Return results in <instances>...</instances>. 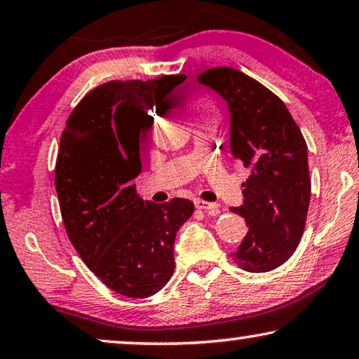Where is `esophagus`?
Here are the masks:
<instances>
[{
  "label": "esophagus",
  "instance_id": "obj_1",
  "mask_svg": "<svg viewBox=\"0 0 359 359\" xmlns=\"http://www.w3.org/2000/svg\"><path fill=\"white\" fill-rule=\"evenodd\" d=\"M195 206H196V208H198V210L210 211V213H219V205H218V203H211V201L195 200Z\"/></svg>",
  "mask_w": 359,
  "mask_h": 359
}]
</instances>
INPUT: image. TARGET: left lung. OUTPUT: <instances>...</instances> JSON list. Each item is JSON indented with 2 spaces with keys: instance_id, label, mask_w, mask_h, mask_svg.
Segmentation results:
<instances>
[{
  "instance_id": "8db88e82",
  "label": "left lung",
  "mask_w": 359,
  "mask_h": 359,
  "mask_svg": "<svg viewBox=\"0 0 359 359\" xmlns=\"http://www.w3.org/2000/svg\"><path fill=\"white\" fill-rule=\"evenodd\" d=\"M198 81L228 102L229 154L249 174L242 182L244 205L231 208L249 226L232 262L252 273L278 269L306 228L311 177L304 136L278 95L239 69L210 68Z\"/></svg>"
}]
</instances>
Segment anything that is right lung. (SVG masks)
Here are the masks:
<instances>
[{
	"instance_id": "obj_1",
	"label": "right lung",
	"mask_w": 359,
	"mask_h": 359,
	"mask_svg": "<svg viewBox=\"0 0 359 359\" xmlns=\"http://www.w3.org/2000/svg\"><path fill=\"white\" fill-rule=\"evenodd\" d=\"M185 79L109 81L89 90L69 114L55 164L60 211L88 269L118 294L148 297L174 273V241L194 203L141 200L140 131L164 97Z\"/></svg>"
}]
</instances>
